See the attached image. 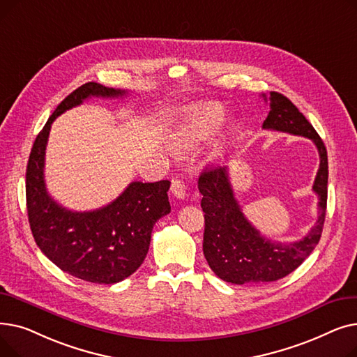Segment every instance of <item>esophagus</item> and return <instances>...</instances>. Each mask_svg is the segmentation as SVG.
<instances>
[{
    "instance_id": "esophagus-1",
    "label": "esophagus",
    "mask_w": 357,
    "mask_h": 357,
    "mask_svg": "<svg viewBox=\"0 0 357 357\" xmlns=\"http://www.w3.org/2000/svg\"><path fill=\"white\" fill-rule=\"evenodd\" d=\"M171 192L174 197L182 199L186 195V188H185V183L181 179H174L172 185H171Z\"/></svg>"
}]
</instances>
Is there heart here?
I'll list each match as a JSON object with an SVG mask.
<instances>
[{"mask_svg": "<svg viewBox=\"0 0 357 357\" xmlns=\"http://www.w3.org/2000/svg\"><path fill=\"white\" fill-rule=\"evenodd\" d=\"M224 108L218 102H201L188 108L176 131V143L188 150L211 137L224 121Z\"/></svg>", "mask_w": 357, "mask_h": 357, "instance_id": "obj_1", "label": "heart"}]
</instances>
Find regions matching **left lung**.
I'll return each mask as SVG.
<instances>
[{
    "label": "left lung",
    "mask_w": 357,
    "mask_h": 357,
    "mask_svg": "<svg viewBox=\"0 0 357 357\" xmlns=\"http://www.w3.org/2000/svg\"><path fill=\"white\" fill-rule=\"evenodd\" d=\"M265 101L268 97L264 93ZM271 111L264 121L265 130L304 136L314 142L320 155V167L312 185L318 195V220L308 234L296 241H273L260 234L241 213L234 197L229 167L204 171L198 179L205 213L202 250L213 272L236 285L273 282L294 272L311 255L320 241L327 208L328 160L327 150L315 128L303 112L279 92L269 93Z\"/></svg>",
    "instance_id": "8db88e82"
}]
</instances>
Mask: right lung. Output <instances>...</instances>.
I'll list each match as a JSON object with an SVG mask.
<instances>
[{"instance_id":"1","label":"right lung","mask_w":357,"mask_h":357,"mask_svg":"<svg viewBox=\"0 0 357 357\" xmlns=\"http://www.w3.org/2000/svg\"><path fill=\"white\" fill-rule=\"evenodd\" d=\"M124 89L88 82L70 92L37 135L26 171V201L36 245L63 272L92 284H117L135 273L147 255L155 222L171 213L169 181L131 182L114 201L93 211H70L45 183V155L56 117L86 98H117Z\"/></svg>"}]
</instances>
